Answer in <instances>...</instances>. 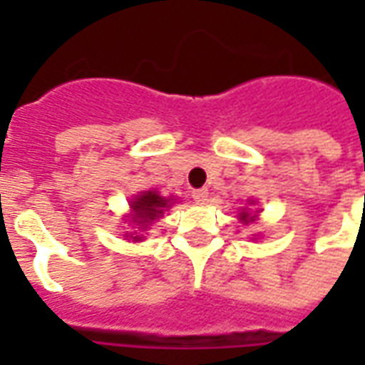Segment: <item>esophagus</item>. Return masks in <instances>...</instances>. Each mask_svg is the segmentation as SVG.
Segmentation results:
<instances>
[{
	"label": "esophagus",
	"instance_id": "1",
	"mask_svg": "<svg viewBox=\"0 0 365 365\" xmlns=\"http://www.w3.org/2000/svg\"><path fill=\"white\" fill-rule=\"evenodd\" d=\"M207 197H209V191H207V190H195V191H193V199H195L197 203H205Z\"/></svg>",
	"mask_w": 365,
	"mask_h": 365
}]
</instances>
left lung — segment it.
<instances>
[{
  "mask_svg": "<svg viewBox=\"0 0 365 365\" xmlns=\"http://www.w3.org/2000/svg\"><path fill=\"white\" fill-rule=\"evenodd\" d=\"M256 213H258V211H256ZM256 213H252V211H248V209H242L238 217H240V221H242V222H254V219L258 217V215H256Z\"/></svg>",
  "mask_w": 365,
  "mask_h": 365,
  "instance_id": "obj_1",
  "label": "left lung"
}]
</instances>
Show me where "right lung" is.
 <instances>
[{
    "label": "right lung",
    "mask_w": 365,
    "mask_h": 365,
    "mask_svg": "<svg viewBox=\"0 0 365 365\" xmlns=\"http://www.w3.org/2000/svg\"><path fill=\"white\" fill-rule=\"evenodd\" d=\"M174 205L172 197H162L158 191H140L135 199H130V213L127 215L125 222L133 225V229L146 230L152 222L158 221L160 217H164L170 207ZM130 238L138 242L140 235H130Z\"/></svg>",
    "instance_id": "obj_1"
}]
</instances>
